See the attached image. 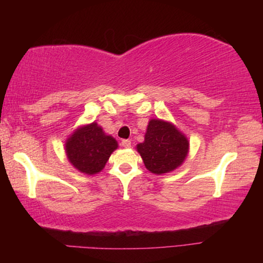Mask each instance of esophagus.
I'll list each match as a JSON object with an SVG mask.
<instances>
[{"label":"esophagus","mask_w":263,"mask_h":263,"mask_svg":"<svg viewBox=\"0 0 263 263\" xmlns=\"http://www.w3.org/2000/svg\"><path fill=\"white\" fill-rule=\"evenodd\" d=\"M121 145L125 147V148H129V147L132 146V141H130V140H128V139H124V140H122Z\"/></svg>","instance_id":"34e87169"}]
</instances>
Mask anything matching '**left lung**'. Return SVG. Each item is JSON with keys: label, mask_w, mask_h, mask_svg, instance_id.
<instances>
[{"label": "left lung", "mask_w": 263, "mask_h": 263, "mask_svg": "<svg viewBox=\"0 0 263 263\" xmlns=\"http://www.w3.org/2000/svg\"><path fill=\"white\" fill-rule=\"evenodd\" d=\"M147 170L163 175L174 171L188 154L189 142L171 123L151 120L145 141L136 146Z\"/></svg>", "instance_id": "left-lung-1"}]
</instances>
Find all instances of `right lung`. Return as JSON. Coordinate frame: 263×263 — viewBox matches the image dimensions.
<instances>
[{
  "label": "right lung",
  "mask_w": 263,
  "mask_h": 263,
  "mask_svg": "<svg viewBox=\"0 0 263 263\" xmlns=\"http://www.w3.org/2000/svg\"><path fill=\"white\" fill-rule=\"evenodd\" d=\"M116 148V140L104 134L96 122L75 132L66 143L68 159L75 168L87 175L102 170Z\"/></svg>",
  "instance_id": "right-lung-1"
}]
</instances>
